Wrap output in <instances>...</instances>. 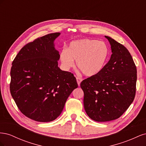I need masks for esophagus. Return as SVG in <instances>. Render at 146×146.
<instances>
[{"mask_svg":"<svg viewBox=\"0 0 146 146\" xmlns=\"http://www.w3.org/2000/svg\"><path fill=\"white\" fill-rule=\"evenodd\" d=\"M76 79H77V82L78 85L80 86V83H81L82 81V79L80 77H77L76 78Z\"/></svg>","mask_w":146,"mask_h":146,"instance_id":"1","label":"esophagus"}]
</instances>
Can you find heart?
I'll list each match as a JSON object with an SVG mask.
<instances>
[{"label":"heart","mask_w":146,"mask_h":146,"mask_svg":"<svg viewBox=\"0 0 146 146\" xmlns=\"http://www.w3.org/2000/svg\"><path fill=\"white\" fill-rule=\"evenodd\" d=\"M110 55L107 44L96 39L85 38L72 41L68 49H63L60 54L63 68L69 70L76 65L83 75L94 77L104 68Z\"/></svg>","instance_id":"b5f03b06"}]
</instances>
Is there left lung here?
Listing matches in <instances>:
<instances>
[{
  "label": "left lung",
  "mask_w": 146,
  "mask_h": 146,
  "mask_svg": "<svg viewBox=\"0 0 146 146\" xmlns=\"http://www.w3.org/2000/svg\"><path fill=\"white\" fill-rule=\"evenodd\" d=\"M105 37L111 45L110 60L98 75L80 83L85 111L97 122L119 118L133 102L136 92L137 70L130 52L111 37Z\"/></svg>",
  "instance_id": "left-lung-1"
}]
</instances>
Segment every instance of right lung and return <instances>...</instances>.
I'll use <instances>...</instances> for the list:
<instances>
[{"label":"right lung","mask_w":146,"mask_h":146,"mask_svg":"<svg viewBox=\"0 0 146 146\" xmlns=\"http://www.w3.org/2000/svg\"><path fill=\"white\" fill-rule=\"evenodd\" d=\"M60 33L48 34L21 48L12 63L10 92L17 107L35 121L55 120L78 87L76 78L58 66L54 41Z\"/></svg>","instance_id":"add662e5"}]
</instances>
